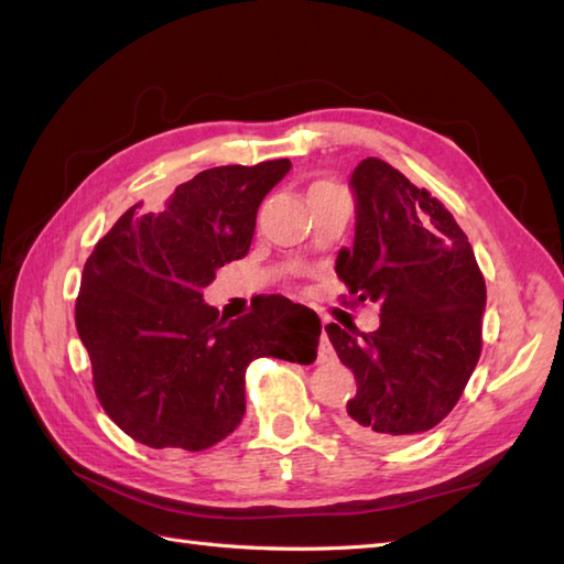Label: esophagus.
<instances>
[{"label": "esophagus", "instance_id": "1", "mask_svg": "<svg viewBox=\"0 0 564 564\" xmlns=\"http://www.w3.org/2000/svg\"><path fill=\"white\" fill-rule=\"evenodd\" d=\"M317 357H319V361H327V359H333V357H335V349H333V345H329L327 335H323V341H319Z\"/></svg>", "mask_w": 564, "mask_h": 564}]
</instances>
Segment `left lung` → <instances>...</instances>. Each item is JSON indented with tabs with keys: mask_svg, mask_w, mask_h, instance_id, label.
I'll use <instances>...</instances> for the list:
<instances>
[{
	"mask_svg": "<svg viewBox=\"0 0 564 564\" xmlns=\"http://www.w3.org/2000/svg\"><path fill=\"white\" fill-rule=\"evenodd\" d=\"M355 247L337 275L359 303L381 305L377 333L325 327L357 379L341 430L364 443H395L435 427L457 405L481 355L487 285L449 209L381 159L351 173Z\"/></svg>",
	"mask_w": 564,
	"mask_h": 564,
	"instance_id": "8db88e82",
	"label": "left lung"
}]
</instances>
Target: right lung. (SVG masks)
Instances as JSON below:
<instances>
[{
  "mask_svg": "<svg viewBox=\"0 0 564 564\" xmlns=\"http://www.w3.org/2000/svg\"><path fill=\"white\" fill-rule=\"evenodd\" d=\"M289 159L219 165L175 187L163 213L129 207L97 241L75 301V327L105 413L137 443L200 452L247 411L245 373L259 357L311 364L319 317L263 295L225 319L203 289L247 257L259 205Z\"/></svg>",
  "mask_w": 564,
  "mask_h": 564,
  "instance_id": "1",
  "label": "right lung"
}]
</instances>
